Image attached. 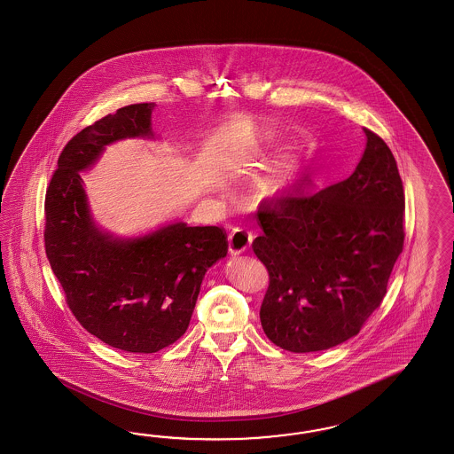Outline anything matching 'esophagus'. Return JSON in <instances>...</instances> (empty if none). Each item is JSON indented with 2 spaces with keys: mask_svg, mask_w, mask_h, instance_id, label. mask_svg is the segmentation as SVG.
<instances>
[{
  "mask_svg": "<svg viewBox=\"0 0 454 454\" xmlns=\"http://www.w3.org/2000/svg\"><path fill=\"white\" fill-rule=\"evenodd\" d=\"M253 243V236L245 230H234L233 233L228 236V245L231 254H241Z\"/></svg>",
  "mask_w": 454,
  "mask_h": 454,
  "instance_id": "esophagus-1",
  "label": "esophagus"
}]
</instances>
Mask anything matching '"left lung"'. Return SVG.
I'll list each match as a JSON object with an SVG mask.
<instances>
[{
    "label": "left lung",
    "mask_w": 454,
    "mask_h": 454,
    "mask_svg": "<svg viewBox=\"0 0 454 454\" xmlns=\"http://www.w3.org/2000/svg\"><path fill=\"white\" fill-rule=\"evenodd\" d=\"M349 178L309 194L296 184L264 201L253 251L268 268L266 336L311 353L356 336L381 304L403 251L404 192L395 156L370 129Z\"/></svg>",
    "instance_id": "left-lung-1"
}]
</instances>
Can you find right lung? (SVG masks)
Wrapping results in <instances>:
<instances>
[{
    "label": "right lung",
    "mask_w": 454,
    "mask_h": 454,
    "mask_svg": "<svg viewBox=\"0 0 454 454\" xmlns=\"http://www.w3.org/2000/svg\"><path fill=\"white\" fill-rule=\"evenodd\" d=\"M154 103L129 105L82 129L58 160L46 192V256L82 328L128 353H156L188 330L207 270L228 253L218 226L166 223L148 233L120 236L99 226L82 173L106 146L158 139Z\"/></svg>",
    "instance_id": "1"
}]
</instances>
